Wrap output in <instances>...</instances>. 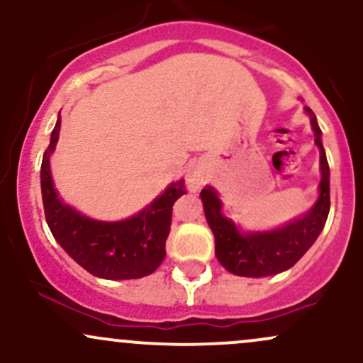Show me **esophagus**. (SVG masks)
<instances>
[{"label":"esophagus","mask_w":363,"mask_h":363,"mask_svg":"<svg viewBox=\"0 0 363 363\" xmlns=\"http://www.w3.org/2000/svg\"><path fill=\"white\" fill-rule=\"evenodd\" d=\"M201 184H203V179L199 176H191L187 179V189H189L191 193H196V191L201 187Z\"/></svg>","instance_id":"34e87169"}]
</instances>
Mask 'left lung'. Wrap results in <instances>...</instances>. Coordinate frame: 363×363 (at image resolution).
<instances>
[{"label":"left lung","mask_w":363,"mask_h":363,"mask_svg":"<svg viewBox=\"0 0 363 363\" xmlns=\"http://www.w3.org/2000/svg\"><path fill=\"white\" fill-rule=\"evenodd\" d=\"M320 153L319 198L307 213L269 230H242L222 213V201L211 186L201 191L206 222L215 235V256L227 272L237 277L262 278L291 268L315 242L329 215V165L320 128L311 107H303Z\"/></svg>","instance_id":"1"}]
</instances>
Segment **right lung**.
<instances>
[{"label":"right lung","mask_w":363,"mask_h":363,"mask_svg":"<svg viewBox=\"0 0 363 363\" xmlns=\"http://www.w3.org/2000/svg\"><path fill=\"white\" fill-rule=\"evenodd\" d=\"M61 119L40 165V191L45 222L57 244L94 277L104 280H135L152 274L165 257L174 203L186 194L184 181L170 182L160 196L133 216L104 222L80 213L60 199L51 176V155L60 138Z\"/></svg>","instance_id":"obj_1"}]
</instances>
